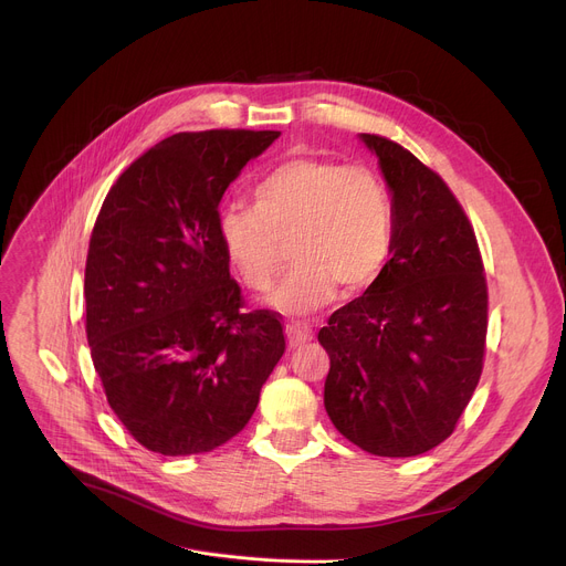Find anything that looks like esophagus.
Masks as SVG:
<instances>
[{
	"instance_id": "esophagus-1",
	"label": "esophagus",
	"mask_w": 566,
	"mask_h": 566,
	"mask_svg": "<svg viewBox=\"0 0 566 566\" xmlns=\"http://www.w3.org/2000/svg\"><path fill=\"white\" fill-rule=\"evenodd\" d=\"M313 338L311 329L306 325H302V322H291V325H286V340H289V347H302L304 343H308Z\"/></svg>"
}]
</instances>
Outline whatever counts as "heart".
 I'll list each match as a JSON object with an SVG mask.
<instances>
[{
  "instance_id": "heart-1",
  "label": "heart",
  "mask_w": 566,
  "mask_h": 566,
  "mask_svg": "<svg viewBox=\"0 0 566 566\" xmlns=\"http://www.w3.org/2000/svg\"><path fill=\"white\" fill-rule=\"evenodd\" d=\"M253 208L219 214L221 251L251 291L264 293L282 269L291 241L295 269L271 304L306 313L334 300L336 289L358 293L382 273L394 241L391 195L367 166L322 158H289L251 192Z\"/></svg>"
}]
</instances>
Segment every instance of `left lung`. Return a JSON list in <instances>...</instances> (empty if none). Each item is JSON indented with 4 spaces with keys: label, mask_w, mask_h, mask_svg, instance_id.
Returning a JSON list of instances; mask_svg holds the SVG:
<instances>
[{
    "label": "left lung",
    "mask_w": 566,
    "mask_h": 566,
    "mask_svg": "<svg viewBox=\"0 0 566 566\" xmlns=\"http://www.w3.org/2000/svg\"><path fill=\"white\" fill-rule=\"evenodd\" d=\"M360 138L391 192L394 241L378 280L317 334L332 363L325 408L365 452L417 457L454 432L479 382L489 286L448 184L398 143Z\"/></svg>",
    "instance_id": "obj_1"
}]
</instances>
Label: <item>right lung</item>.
I'll return each instance as SVG.
<instances>
[{"instance_id":"1","label":"right lung","mask_w":566,"mask_h":566,"mask_svg":"<svg viewBox=\"0 0 566 566\" xmlns=\"http://www.w3.org/2000/svg\"><path fill=\"white\" fill-rule=\"evenodd\" d=\"M280 132L160 140L118 177L90 239L87 343L114 415L147 450L210 452L251 421L286 343L244 308L217 237L219 201Z\"/></svg>"}]
</instances>
